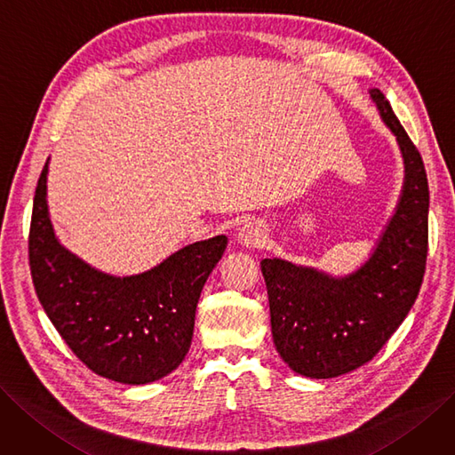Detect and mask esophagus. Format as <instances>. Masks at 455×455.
<instances>
[{"label":"esophagus","mask_w":455,"mask_h":455,"mask_svg":"<svg viewBox=\"0 0 455 455\" xmlns=\"http://www.w3.org/2000/svg\"><path fill=\"white\" fill-rule=\"evenodd\" d=\"M236 238L243 247H249V249L251 247H264L267 242V227H266V223L257 221V219H251V221L243 223L238 228Z\"/></svg>","instance_id":"34e87169"}]
</instances>
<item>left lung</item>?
Returning a JSON list of instances; mask_svg holds the SVG:
<instances>
[{"label": "left lung", "mask_w": 455, "mask_h": 455, "mask_svg": "<svg viewBox=\"0 0 455 455\" xmlns=\"http://www.w3.org/2000/svg\"><path fill=\"white\" fill-rule=\"evenodd\" d=\"M382 122L397 140L405 178L392 217L369 259L345 275L264 259L272 335L283 362L309 379H333L367 363L405 321L427 259L429 188L424 161L380 90Z\"/></svg>", "instance_id": "obj_1"}]
</instances>
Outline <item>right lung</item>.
I'll use <instances>...</instances> for the list:
<instances>
[{"instance_id": "add662e5", "label": "right lung", "mask_w": 455, "mask_h": 455, "mask_svg": "<svg viewBox=\"0 0 455 455\" xmlns=\"http://www.w3.org/2000/svg\"><path fill=\"white\" fill-rule=\"evenodd\" d=\"M48 161L33 198L29 266L50 323L100 377L132 386L166 377L189 352L200 292L228 238L185 245L142 274L100 272L56 236L46 202Z\"/></svg>"}]
</instances>
